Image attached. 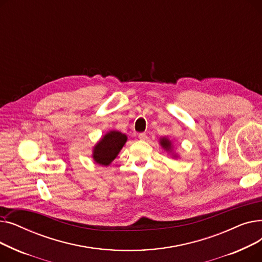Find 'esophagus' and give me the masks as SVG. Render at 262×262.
I'll return each instance as SVG.
<instances>
[{
    "label": "esophagus",
    "instance_id": "obj_1",
    "mask_svg": "<svg viewBox=\"0 0 262 262\" xmlns=\"http://www.w3.org/2000/svg\"><path fill=\"white\" fill-rule=\"evenodd\" d=\"M138 137H139V139H140V140H143V141L147 139V136H146V134H145V133H141V134H139V135H138Z\"/></svg>",
    "mask_w": 262,
    "mask_h": 262
}]
</instances>
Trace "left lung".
Segmentation results:
<instances>
[{"label":"left lung","mask_w":262,"mask_h":262,"mask_svg":"<svg viewBox=\"0 0 262 262\" xmlns=\"http://www.w3.org/2000/svg\"><path fill=\"white\" fill-rule=\"evenodd\" d=\"M160 145L167 150V152H172V142L171 140H169L167 137H162V138H160ZM174 157H176V155H174Z\"/></svg>","instance_id":"obj_1"}]
</instances>
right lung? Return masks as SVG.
<instances>
[{
  "label": "right lung",
  "mask_w": 262,
  "mask_h": 262,
  "mask_svg": "<svg viewBox=\"0 0 262 262\" xmlns=\"http://www.w3.org/2000/svg\"><path fill=\"white\" fill-rule=\"evenodd\" d=\"M127 141V136L118 130H110L93 147V160L101 166H109Z\"/></svg>",
  "instance_id": "right-lung-1"
}]
</instances>
